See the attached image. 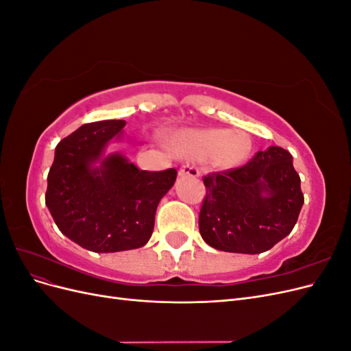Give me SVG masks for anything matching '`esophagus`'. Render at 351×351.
I'll return each mask as SVG.
<instances>
[{
  "mask_svg": "<svg viewBox=\"0 0 351 351\" xmlns=\"http://www.w3.org/2000/svg\"><path fill=\"white\" fill-rule=\"evenodd\" d=\"M178 174L184 177V176H189V177H199V169L197 167L192 165V164H186L183 165L182 168L178 169Z\"/></svg>",
  "mask_w": 351,
  "mask_h": 351,
  "instance_id": "esophagus-1",
  "label": "esophagus"
}]
</instances>
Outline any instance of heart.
<instances>
[{
	"instance_id": "obj_1",
	"label": "heart",
	"mask_w": 351,
	"mask_h": 351,
	"mask_svg": "<svg viewBox=\"0 0 351 351\" xmlns=\"http://www.w3.org/2000/svg\"><path fill=\"white\" fill-rule=\"evenodd\" d=\"M169 147L178 156L209 159L217 168H232L246 161L252 141L243 130L182 129L171 136Z\"/></svg>"
}]
</instances>
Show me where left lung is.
Here are the masks:
<instances>
[{
    "mask_svg": "<svg viewBox=\"0 0 351 351\" xmlns=\"http://www.w3.org/2000/svg\"><path fill=\"white\" fill-rule=\"evenodd\" d=\"M200 236L210 247L258 254L294 228L304 196L293 156L280 146L259 151L240 168L204 177Z\"/></svg>",
    "mask_w": 351,
    "mask_h": 351,
    "instance_id": "obj_1",
    "label": "left lung"
}]
</instances>
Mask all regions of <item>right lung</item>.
Segmentation results:
<instances>
[{"label":"right lung","mask_w":351,"mask_h":351,"mask_svg":"<svg viewBox=\"0 0 351 351\" xmlns=\"http://www.w3.org/2000/svg\"><path fill=\"white\" fill-rule=\"evenodd\" d=\"M124 120L83 124L56 147L45 204L62 234L83 249L112 253L149 241L155 212L177 169L145 171L121 154L104 156ZM99 162L100 165L96 164Z\"/></svg>","instance_id":"obj_1"}]
</instances>
